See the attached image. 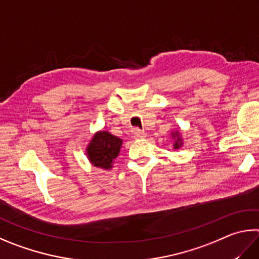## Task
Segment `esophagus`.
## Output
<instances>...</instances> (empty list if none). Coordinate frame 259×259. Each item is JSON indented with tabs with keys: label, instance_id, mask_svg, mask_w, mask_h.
Here are the masks:
<instances>
[{
	"label": "esophagus",
	"instance_id": "34e87169",
	"mask_svg": "<svg viewBox=\"0 0 259 259\" xmlns=\"http://www.w3.org/2000/svg\"><path fill=\"white\" fill-rule=\"evenodd\" d=\"M134 137H135V139H143L146 137V134L142 130H136L134 134Z\"/></svg>",
	"mask_w": 259,
	"mask_h": 259
}]
</instances>
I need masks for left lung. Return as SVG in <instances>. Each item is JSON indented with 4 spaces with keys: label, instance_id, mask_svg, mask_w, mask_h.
Returning <instances> with one entry per match:
<instances>
[{
    "label": "left lung",
    "instance_id": "1",
    "mask_svg": "<svg viewBox=\"0 0 259 259\" xmlns=\"http://www.w3.org/2000/svg\"><path fill=\"white\" fill-rule=\"evenodd\" d=\"M172 136H173V138H175V148L177 149V148H179V147H181L182 146V139H181V137H180V133H179V131H176V133H172Z\"/></svg>",
    "mask_w": 259,
    "mask_h": 259
}]
</instances>
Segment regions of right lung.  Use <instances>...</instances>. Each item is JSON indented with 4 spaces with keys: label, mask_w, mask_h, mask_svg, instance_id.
Wrapping results in <instances>:
<instances>
[{
    "label": "right lung",
    "mask_w": 259,
    "mask_h": 259,
    "mask_svg": "<svg viewBox=\"0 0 259 259\" xmlns=\"http://www.w3.org/2000/svg\"><path fill=\"white\" fill-rule=\"evenodd\" d=\"M122 140L107 131H98L87 147V155L94 166L109 170L120 153Z\"/></svg>",
    "instance_id": "obj_1"
}]
</instances>
